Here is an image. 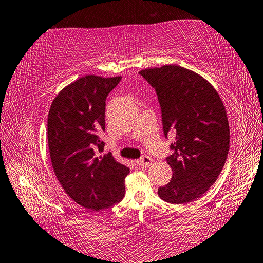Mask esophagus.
Instances as JSON below:
<instances>
[{
    "instance_id": "1",
    "label": "esophagus",
    "mask_w": 263,
    "mask_h": 263,
    "mask_svg": "<svg viewBox=\"0 0 263 263\" xmlns=\"http://www.w3.org/2000/svg\"><path fill=\"white\" fill-rule=\"evenodd\" d=\"M153 163V159L147 155H143L141 159L136 160V164L140 165V167H149Z\"/></svg>"
}]
</instances>
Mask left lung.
Returning a JSON list of instances; mask_svg holds the SVG:
<instances>
[{
	"label": "left lung",
	"mask_w": 263,
	"mask_h": 263,
	"mask_svg": "<svg viewBox=\"0 0 263 263\" xmlns=\"http://www.w3.org/2000/svg\"><path fill=\"white\" fill-rule=\"evenodd\" d=\"M140 74L156 91L164 136L174 139V153L167 157L173 176L159 188V196L171 203H188L211 188L227 160L226 108L207 80L183 67L167 64Z\"/></svg>",
	"instance_id": "obj_1"
}]
</instances>
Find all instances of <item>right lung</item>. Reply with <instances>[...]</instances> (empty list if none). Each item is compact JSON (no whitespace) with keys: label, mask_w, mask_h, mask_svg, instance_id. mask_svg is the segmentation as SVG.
Segmentation results:
<instances>
[{"label":"right lung","mask_w":263,"mask_h":263,"mask_svg":"<svg viewBox=\"0 0 263 263\" xmlns=\"http://www.w3.org/2000/svg\"><path fill=\"white\" fill-rule=\"evenodd\" d=\"M121 79L83 76L59 92L48 114V145L55 175L70 199L95 212L123 199L129 174L111 153L101 154L106 99Z\"/></svg>","instance_id":"1"}]
</instances>
